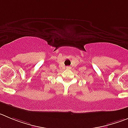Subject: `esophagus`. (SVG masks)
<instances>
[{"mask_svg": "<svg viewBox=\"0 0 128 128\" xmlns=\"http://www.w3.org/2000/svg\"><path fill=\"white\" fill-rule=\"evenodd\" d=\"M66 68L67 70H70V69H71V67H70V66H67Z\"/></svg>", "mask_w": 128, "mask_h": 128, "instance_id": "34e87169", "label": "esophagus"}]
</instances>
